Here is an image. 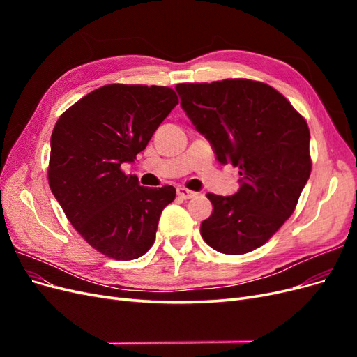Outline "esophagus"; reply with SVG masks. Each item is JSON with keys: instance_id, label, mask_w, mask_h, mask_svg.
Listing matches in <instances>:
<instances>
[{"instance_id": "1", "label": "esophagus", "mask_w": 357, "mask_h": 357, "mask_svg": "<svg viewBox=\"0 0 357 357\" xmlns=\"http://www.w3.org/2000/svg\"><path fill=\"white\" fill-rule=\"evenodd\" d=\"M177 195L180 197V198H183V199H189V198H193L197 195V192H193V190H189V189H186V188H177Z\"/></svg>"}]
</instances>
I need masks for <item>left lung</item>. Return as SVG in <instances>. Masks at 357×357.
I'll use <instances>...</instances> for the list:
<instances>
[{"instance_id":"1","label":"left lung","mask_w":357,"mask_h":357,"mask_svg":"<svg viewBox=\"0 0 357 357\" xmlns=\"http://www.w3.org/2000/svg\"><path fill=\"white\" fill-rule=\"evenodd\" d=\"M181 109L222 165L240 168L235 195L207 193L204 241L225 255L265 244L294 213L311 172L310 129L284 96L247 79L176 86Z\"/></svg>"}]
</instances>
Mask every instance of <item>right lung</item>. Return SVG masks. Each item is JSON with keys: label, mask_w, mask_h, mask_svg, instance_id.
<instances>
[{"label": "right lung", "mask_w": 357, "mask_h": 357, "mask_svg": "<svg viewBox=\"0 0 357 357\" xmlns=\"http://www.w3.org/2000/svg\"><path fill=\"white\" fill-rule=\"evenodd\" d=\"M178 104L167 86L107 84L62 113L50 138L49 186L86 243L116 261L147 253L172 186L144 188L121 169Z\"/></svg>", "instance_id": "add662e5"}]
</instances>
